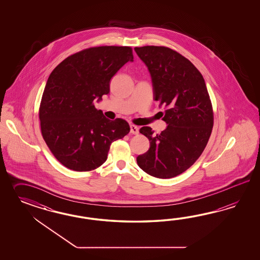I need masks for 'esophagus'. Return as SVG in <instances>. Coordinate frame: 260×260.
I'll list each match as a JSON object with an SVG mask.
<instances>
[{"label":"esophagus","mask_w":260,"mask_h":260,"mask_svg":"<svg viewBox=\"0 0 260 260\" xmlns=\"http://www.w3.org/2000/svg\"><path fill=\"white\" fill-rule=\"evenodd\" d=\"M131 134H139V127L134 125H131Z\"/></svg>","instance_id":"obj_1"}]
</instances>
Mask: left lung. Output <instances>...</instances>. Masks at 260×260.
I'll list each match as a JSON object with an SVG mask.
<instances>
[{
	"mask_svg": "<svg viewBox=\"0 0 260 260\" xmlns=\"http://www.w3.org/2000/svg\"><path fill=\"white\" fill-rule=\"evenodd\" d=\"M134 50L150 71L153 99L165 107L161 117L168 125L160 134L140 128L150 149L137 164L151 176L172 178L193 165L207 146L213 126L211 99L202 74L178 52L155 46Z\"/></svg>",
	"mask_w": 260,
	"mask_h": 260,
	"instance_id": "1",
	"label": "left lung"
}]
</instances>
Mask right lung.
Segmentation results:
<instances>
[{
	"instance_id": "obj_1",
	"label": "right lung",
	"mask_w": 260,
	"mask_h": 260,
	"mask_svg": "<svg viewBox=\"0 0 260 260\" xmlns=\"http://www.w3.org/2000/svg\"><path fill=\"white\" fill-rule=\"evenodd\" d=\"M133 61L132 47H90L50 73L40 105L41 132L62 165L75 172L95 170L107 160L111 143L129 133L126 121L106 118L93 102L110 92V79Z\"/></svg>"
}]
</instances>
